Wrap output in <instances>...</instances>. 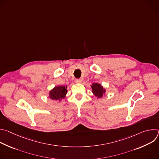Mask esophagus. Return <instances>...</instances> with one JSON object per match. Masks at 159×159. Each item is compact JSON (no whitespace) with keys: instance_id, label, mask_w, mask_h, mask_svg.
I'll use <instances>...</instances> for the list:
<instances>
[{"instance_id":"esophagus-1","label":"esophagus","mask_w":159,"mask_h":159,"mask_svg":"<svg viewBox=\"0 0 159 159\" xmlns=\"http://www.w3.org/2000/svg\"><path fill=\"white\" fill-rule=\"evenodd\" d=\"M75 82H76L77 83H81V82H82V80H81L80 79H77L75 80Z\"/></svg>"}]
</instances>
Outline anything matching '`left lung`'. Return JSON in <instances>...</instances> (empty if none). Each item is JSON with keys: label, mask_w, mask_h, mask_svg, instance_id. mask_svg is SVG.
<instances>
[{"label": "left lung", "mask_w": 159, "mask_h": 159, "mask_svg": "<svg viewBox=\"0 0 159 159\" xmlns=\"http://www.w3.org/2000/svg\"><path fill=\"white\" fill-rule=\"evenodd\" d=\"M93 89V94L99 98L102 97L103 94L106 92V90L103 89V87L99 84H93L91 86Z\"/></svg>", "instance_id": "1"}]
</instances>
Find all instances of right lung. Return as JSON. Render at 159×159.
I'll return each mask as SVG.
<instances>
[{
    "label": "right lung",
    "mask_w": 159,
    "mask_h": 159,
    "mask_svg": "<svg viewBox=\"0 0 159 159\" xmlns=\"http://www.w3.org/2000/svg\"><path fill=\"white\" fill-rule=\"evenodd\" d=\"M66 86L55 87L50 92V98L53 100L60 101L65 97L67 93Z\"/></svg>",
    "instance_id": "add662e5"
}]
</instances>
